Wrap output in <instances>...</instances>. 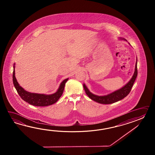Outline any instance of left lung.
Listing matches in <instances>:
<instances>
[{"label":"left lung","mask_w":155,"mask_h":155,"mask_svg":"<svg viewBox=\"0 0 155 155\" xmlns=\"http://www.w3.org/2000/svg\"><path fill=\"white\" fill-rule=\"evenodd\" d=\"M120 39L126 40L125 39H123V38H120ZM137 60H136V63L135 65V72L131 79L125 85L122 87V88L119 89L115 91L110 93L106 95L97 96L95 94H93L92 93L90 92L89 89H87V87H86V86L84 84L83 86H84V89L85 91L86 95L92 100L102 104H110L117 102L125 98L126 96L128 95V94L131 91L132 87L134 85L135 80L136 79V77L137 75Z\"/></svg>","instance_id":"8db88e82"}]
</instances>
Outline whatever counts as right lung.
<instances>
[{"instance_id": "add662e5", "label": "right lung", "mask_w": 155, "mask_h": 155, "mask_svg": "<svg viewBox=\"0 0 155 155\" xmlns=\"http://www.w3.org/2000/svg\"><path fill=\"white\" fill-rule=\"evenodd\" d=\"M15 66H14L13 73V81L15 88L19 95L21 98L30 105L36 106H46L51 105L58 101L60 97L63 94L65 83L68 80V79L63 80L60 85L59 87L56 92L51 95H45L36 93H31L28 92L26 90L21 87L18 82L15 76Z\"/></svg>"}]
</instances>
